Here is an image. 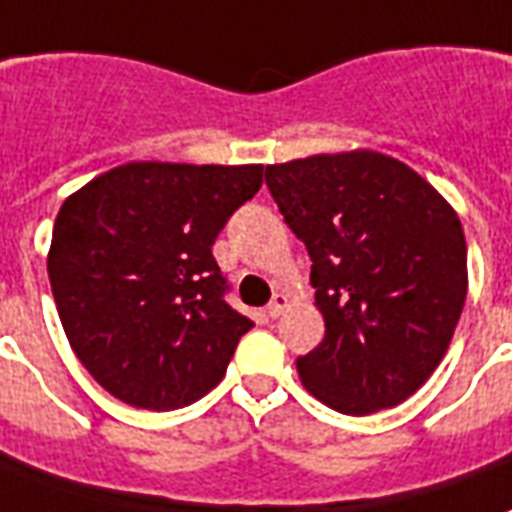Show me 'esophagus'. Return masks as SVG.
<instances>
[{"label":"esophagus","instance_id":"obj_1","mask_svg":"<svg viewBox=\"0 0 512 512\" xmlns=\"http://www.w3.org/2000/svg\"><path fill=\"white\" fill-rule=\"evenodd\" d=\"M285 309H287V298L282 293H276L274 298H271V304L266 306V314L271 317V320H276V317L285 312Z\"/></svg>","mask_w":512,"mask_h":512}]
</instances>
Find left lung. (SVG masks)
Segmentation results:
<instances>
[{"label":"left lung","mask_w":512,"mask_h":512,"mask_svg":"<svg viewBox=\"0 0 512 512\" xmlns=\"http://www.w3.org/2000/svg\"><path fill=\"white\" fill-rule=\"evenodd\" d=\"M266 184L312 257L325 336L298 377L344 415L410 399L448 350L467 298L456 211L404 162L377 151L268 165Z\"/></svg>","instance_id":"left-lung-1"}]
</instances>
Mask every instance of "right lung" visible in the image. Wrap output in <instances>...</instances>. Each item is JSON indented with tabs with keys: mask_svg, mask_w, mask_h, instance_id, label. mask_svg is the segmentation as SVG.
I'll use <instances>...</instances> for the list:
<instances>
[{
	"mask_svg": "<svg viewBox=\"0 0 512 512\" xmlns=\"http://www.w3.org/2000/svg\"><path fill=\"white\" fill-rule=\"evenodd\" d=\"M260 184V165L130 162L64 200L48 252L56 309L119 401L179 410L225 377L252 320L227 304L211 246Z\"/></svg>",
	"mask_w": 512,
	"mask_h": 512,
	"instance_id": "obj_1",
	"label": "right lung"
}]
</instances>
